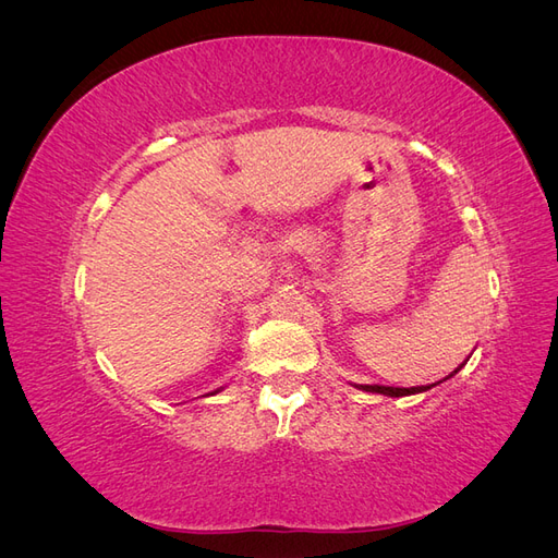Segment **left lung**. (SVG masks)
<instances>
[{
    "instance_id": "1",
    "label": "left lung",
    "mask_w": 558,
    "mask_h": 558,
    "mask_svg": "<svg viewBox=\"0 0 558 558\" xmlns=\"http://www.w3.org/2000/svg\"><path fill=\"white\" fill-rule=\"evenodd\" d=\"M463 367V365H461ZM461 367H456L453 373L449 377H453L456 373H459ZM445 377V379H449ZM440 384V381H437ZM435 384H428V386H412V388H398V386H379V384H356V388H363V391H369V393H381V396H391V398H402V396H414V393H424L428 391V388H433Z\"/></svg>"
}]
</instances>
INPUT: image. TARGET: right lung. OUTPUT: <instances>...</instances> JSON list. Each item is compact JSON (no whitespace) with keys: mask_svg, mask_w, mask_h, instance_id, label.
Here are the masks:
<instances>
[{"mask_svg":"<svg viewBox=\"0 0 558 558\" xmlns=\"http://www.w3.org/2000/svg\"><path fill=\"white\" fill-rule=\"evenodd\" d=\"M214 393H218V391H214Z\"/></svg>","mask_w":558,"mask_h":558,"instance_id":"add662e5","label":"right lung"}]
</instances>
